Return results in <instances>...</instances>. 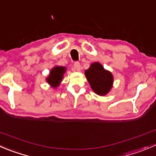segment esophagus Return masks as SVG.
Segmentation results:
<instances>
[{
	"label": "esophagus",
	"mask_w": 156,
	"mask_h": 156,
	"mask_svg": "<svg viewBox=\"0 0 156 156\" xmlns=\"http://www.w3.org/2000/svg\"><path fill=\"white\" fill-rule=\"evenodd\" d=\"M74 69H75L77 72H79V71L81 70V64H80L78 62H75V64H74Z\"/></svg>",
	"instance_id": "34e87169"
}]
</instances>
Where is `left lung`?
Returning <instances> with one entry per match:
<instances>
[{
  "instance_id": "left-lung-1",
  "label": "left lung",
  "mask_w": 156,
  "mask_h": 156,
  "mask_svg": "<svg viewBox=\"0 0 156 156\" xmlns=\"http://www.w3.org/2000/svg\"><path fill=\"white\" fill-rule=\"evenodd\" d=\"M84 74L90 87L97 94L106 95L113 87V75L109 71L105 70L101 63H92Z\"/></svg>"
}]
</instances>
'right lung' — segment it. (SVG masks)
Returning a JSON list of instances; mask_svg holds the SVG:
<instances>
[{
  "label": "right lung",
  "mask_w": 156,
  "mask_h": 156,
  "mask_svg": "<svg viewBox=\"0 0 156 156\" xmlns=\"http://www.w3.org/2000/svg\"><path fill=\"white\" fill-rule=\"evenodd\" d=\"M66 71V67H62V66H55L53 69H52V70L49 72V76L46 78L48 84H50L51 87L54 88L58 87L61 81H62L63 75Z\"/></svg>",
  "instance_id": "1"
}]
</instances>
